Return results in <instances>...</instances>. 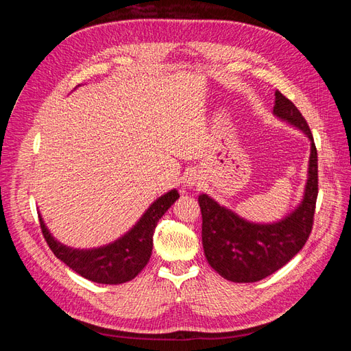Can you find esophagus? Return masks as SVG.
Listing matches in <instances>:
<instances>
[{"label":"esophagus","mask_w":351,"mask_h":351,"mask_svg":"<svg viewBox=\"0 0 351 351\" xmlns=\"http://www.w3.org/2000/svg\"><path fill=\"white\" fill-rule=\"evenodd\" d=\"M202 176L197 173V171H195V173H190L187 177H186V186L189 187V189H197V187H200L202 186Z\"/></svg>","instance_id":"1"}]
</instances>
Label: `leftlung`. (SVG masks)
Here are the masks:
<instances>
[{
	"label": "left lung",
	"instance_id": "left-lung-1",
	"mask_svg": "<svg viewBox=\"0 0 351 351\" xmlns=\"http://www.w3.org/2000/svg\"><path fill=\"white\" fill-rule=\"evenodd\" d=\"M274 114L311 139L307 183L302 204L284 219L256 224L240 218L208 195L199 196L202 243L209 265L232 282H256L282 268L309 239L317 199V152L312 132L295 105L277 90Z\"/></svg>",
	"mask_w": 351,
	"mask_h": 351
}]
</instances>
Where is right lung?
<instances>
[{
	"label": "right lung",
	"instance_id": "right-lung-1",
	"mask_svg": "<svg viewBox=\"0 0 351 351\" xmlns=\"http://www.w3.org/2000/svg\"><path fill=\"white\" fill-rule=\"evenodd\" d=\"M178 197L174 189L156 199L132 230L107 246L97 249L64 246L51 236L44 219L39 217L42 234L52 253L83 278L99 284H123L133 280L149 262L158 221Z\"/></svg>",
	"mask_w": 351,
	"mask_h": 351
}]
</instances>
